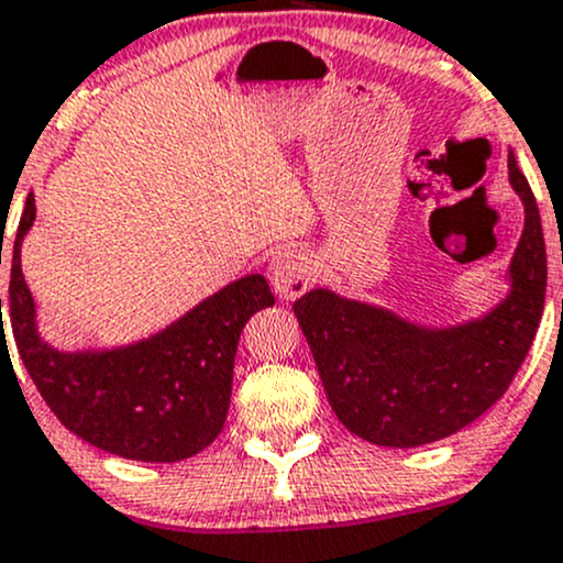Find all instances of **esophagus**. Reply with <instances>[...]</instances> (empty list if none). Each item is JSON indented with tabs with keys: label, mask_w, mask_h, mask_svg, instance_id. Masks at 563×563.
I'll use <instances>...</instances> for the list:
<instances>
[{
	"label": "esophagus",
	"mask_w": 563,
	"mask_h": 563,
	"mask_svg": "<svg viewBox=\"0 0 563 563\" xmlns=\"http://www.w3.org/2000/svg\"><path fill=\"white\" fill-rule=\"evenodd\" d=\"M268 279L279 298H300L308 289V284H311V257L298 247H279L271 257Z\"/></svg>",
	"instance_id": "34e87169"
}]
</instances>
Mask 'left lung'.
<instances>
[{
	"label": "left lung",
	"instance_id": "8db88e82",
	"mask_svg": "<svg viewBox=\"0 0 563 563\" xmlns=\"http://www.w3.org/2000/svg\"><path fill=\"white\" fill-rule=\"evenodd\" d=\"M508 178L523 201V231L510 292L482 319L431 330L330 289L295 300L327 399L358 439L399 450L446 439L482 418L527 358L545 308V239L514 154Z\"/></svg>",
	"mask_w": 563,
	"mask_h": 563
}]
</instances>
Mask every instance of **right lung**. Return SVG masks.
<instances>
[{
	"mask_svg": "<svg viewBox=\"0 0 563 563\" xmlns=\"http://www.w3.org/2000/svg\"><path fill=\"white\" fill-rule=\"evenodd\" d=\"M34 218L29 194L12 242L8 316L23 366L55 418L87 444L141 463H178L210 446L229 415L239 334L252 313L274 306L268 282L250 274L225 284L132 345L58 351L40 338L21 271V244Z\"/></svg>",
	"mask_w": 563,
	"mask_h": 563,
	"instance_id": "1",
	"label": "right lung"
}]
</instances>
